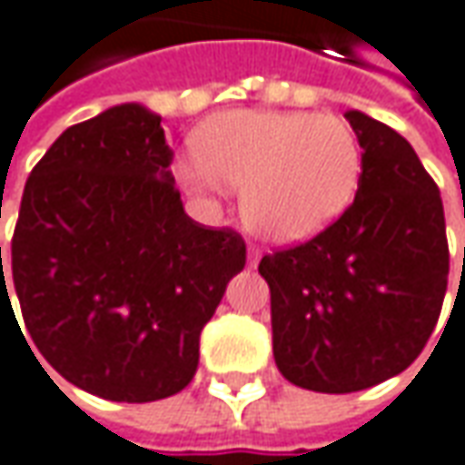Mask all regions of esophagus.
<instances>
[{"mask_svg": "<svg viewBox=\"0 0 465 465\" xmlns=\"http://www.w3.org/2000/svg\"><path fill=\"white\" fill-rule=\"evenodd\" d=\"M260 257H262V250H260L257 244H250V250H247V262H250V268H254V265L260 262Z\"/></svg>", "mask_w": 465, "mask_h": 465, "instance_id": "34e87169", "label": "esophagus"}]
</instances>
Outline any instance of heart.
<instances>
[{"label": "heart", "mask_w": 465, "mask_h": 465, "mask_svg": "<svg viewBox=\"0 0 465 465\" xmlns=\"http://www.w3.org/2000/svg\"><path fill=\"white\" fill-rule=\"evenodd\" d=\"M194 155L176 161L197 197L242 187V213L272 242H304L351 205L361 148L333 114L236 109L211 116L193 137Z\"/></svg>", "instance_id": "b5f03b06"}]
</instances>
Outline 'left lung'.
Instances as JSON below:
<instances>
[{
  "instance_id": "left-lung-1",
  "label": "left lung",
  "mask_w": 465,
  "mask_h": 465,
  "mask_svg": "<svg viewBox=\"0 0 465 465\" xmlns=\"http://www.w3.org/2000/svg\"><path fill=\"white\" fill-rule=\"evenodd\" d=\"M346 119L361 145L353 203L257 268L271 286L275 364L317 393L364 391L411 367L450 272L442 197L414 148L367 114Z\"/></svg>"
}]
</instances>
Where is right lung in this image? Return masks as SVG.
Returning a JSON list of instances; mask_svg holds the SVG:
<instances>
[{
    "instance_id": "1",
    "label": "right lung",
    "mask_w": 465,
    "mask_h": 465,
    "mask_svg": "<svg viewBox=\"0 0 465 465\" xmlns=\"http://www.w3.org/2000/svg\"><path fill=\"white\" fill-rule=\"evenodd\" d=\"M172 161L161 116L137 104L72 124L25 182L12 272L0 247V310L10 278L41 356L106 401L187 388L200 333L247 262L242 233L184 213Z\"/></svg>"
}]
</instances>
